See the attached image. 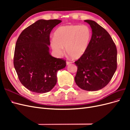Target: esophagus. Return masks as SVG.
Segmentation results:
<instances>
[{
    "label": "esophagus",
    "instance_id": "obj_1",
    "mask_svg": "<svg viewBox=\"0 0 130 130\" xmlns=\"http://www.w3.org/2000/svg\"><path fill=\"white\" fill-rule=\"evenodd\" d=\"M70 63H71V62L68 61H67L66 62V64H67V65H69V64H70Z\"/></svg>",
    "mask_w": 130,
    "mask_h": 130
}]
</instances>
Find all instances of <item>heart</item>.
<instances>
[{"instance_id":"b5f03b06","label":"heart","mask_w":130,"mask_h":130,"mask_svg":"<svg viewBox=\"0 0 130 130\" xmlns=\"http://www.w3.org/2000/svg\"><path fill=\"white\" fill-rule=\"evenodd\" d=\"M91 36V30L87 25L61 26L54 32V39L51 41V46L58 55L62 54L63 47H65L70 57L78 59L87 50Z\"/></svg>"}]
</instances>
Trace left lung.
Masks as SVG:
<instances>
[{
	"instance_id": "left-lung-1",
	"label": "left lung",
	"mask_w": 130,
	"mask_h": 130,
	"mask_svg": "<svg viewBox=\"0 0 130 130\" xmlns=\"http://www.w3.org/2000/svg\"><path fill=\"white\" fill-rule=\"evenodd\" d=\"M92 35L85 53L75 62L77 67L76 84L82 89L96 91L111 81L117 68V50L108 32L97 23L85 20Z\"/></svg>"
}]
</instances>
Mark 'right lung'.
<instances>
[{"label":"right lung","mask_w":130,"mask_h":130,"mask_svg":"<svg viewBox=\"0 0 130 130\" xmlns=\"http://www.w3.org/2000/svg\"><path fill=\"white\" fill-rule=\"evenodd\" d=\"M40 19L23 30L15 44L13 64L21 84L30 91L44 93L57 83V73L66 61L49 53L50 34L61 22Z\"/></svg>","instance_id":"obj_1"}]
</instances>
